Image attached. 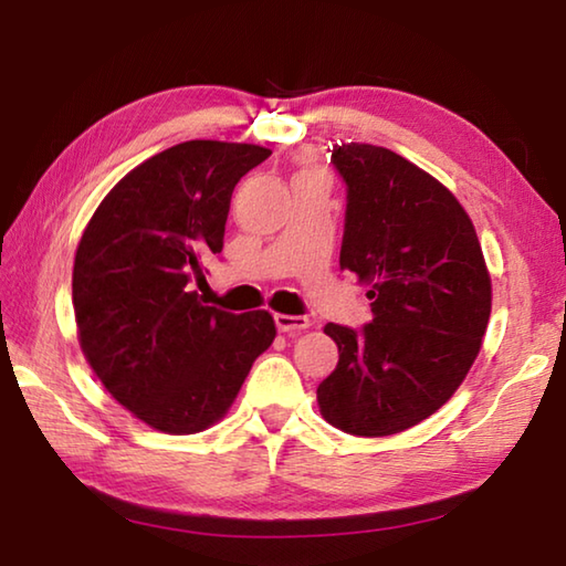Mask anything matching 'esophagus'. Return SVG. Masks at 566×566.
<instances>
[{
	"label": "esophagus",
	"mask_w": 566,
	"mask_h": 566,
	"mask_svg": "<svg viewBox=\"0 0 566 566\" xmlns=\"http://www.w3.org/2000/svg\"><path fill=\"white\" fill-rule=\"evenodd\" d=\"M274 322H276V328H280L282 334H290V336L302 334L312 326V318L292 316V314H274Z\"/></svg>",
	"instance_id": "1"
}]
</instances>
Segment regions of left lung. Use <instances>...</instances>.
<instances>
[{
  "instance_id": "8db88e82",
  "label": "left lung",
  "mask_w": 566,
  "mask_h": 566,
  "mask_svg": "<svg viewBox=\"0 0 566 566\" xmlns=\"http://www.w3.org/2000/svg\"><path fill=\"white\" fill-rule=\"evenodd\" d=\"M346 180L338 264L368 284L361 332L326 324L338 364L318 410L352 436H394L448 403L480 354L492 282L472 220L430 172L371 143L332 153Z\"/></svg>"
}]
</instances>
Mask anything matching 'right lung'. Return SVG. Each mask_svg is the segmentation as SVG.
<instances>
[{
    "label": "right lung",
    "instance_id": "right-lung-1",
    "mask_svg": "<svg viewBox=\"0 0 566 566\" xmlns=\"http://www.w3.org/2000/svg\"><path fill=\"white\" fill-rule=\"evenodd\" d=\"M270 156L252 143H178L113 185L81 234L71 280L81 352L160 433L224 418L276 336L270 312L230 314L190 292L222 252L234 185Z\"/></svg>",
    "mask_w": 566,
    "mask_h": 566
}]
</instances>
